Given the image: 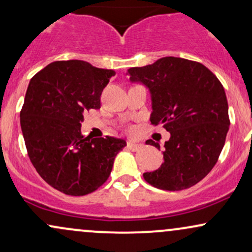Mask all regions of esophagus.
<instances>
[{
	"instance_id": "obj_1",
	"label": "esophagus",
	"mask_w": 252,
	"mask_h": 252,
	"mask_svg": "<svg viewBox=\"0 0 252 252\" xmlns=\"http://www.w3.org/2000/svg\"><path fill=\"white\" fill-rule=\"evenodd\" d=\"M126 147H128L130 150H138L139 148L142 147V144L136 143V142H132V141H129L128 143H126Z\"/></svg>"
}]
</instances>
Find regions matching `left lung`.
Returning a JSON list of instances; mask_svg holds the SVG:
<instances>
[{
  "label": "left lung",
  "mask_w": 252,
  "mask_h": 252,
  "mask_svg": "<svg viewBox=\"0 0 252 252\" xmlns=\"http://www.w3.org/2000/svg\"><path fill=\"white\" fill-rule=\"evenodd\" d=\"M128 75L132 83L149 89L151 124H163L170 132L163 149L164 162L157 170L144 172V180L168 191L195 186L216 164L229 131L223 86L201 63L172 56L130 68ZM145 143L160 149L153 139Z\"/></svg>",
  "instance_id": "8db88e82"
}]
</instances>
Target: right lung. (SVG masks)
Returning <instances> with one entry per match:
<instances>
[{
  "instance_id": "1",
  "label": "right lung",
  "mask_w": 252,
  "mask_h": 252,
  "mask_svg": "<svg viewBox=\"0 0 252 252\" xmlns=\"http://www.w3.org/2000/svg\"><path fill=\"white\" fill-rule=\"evenodd\" d=\"M114 75L86 61H57L29 82L20 114L28 156L38 175L65 195L98 189L126 145L122 138L81 132L84 114L101 108V94Z\"/></svg>"
}]
</instances>
